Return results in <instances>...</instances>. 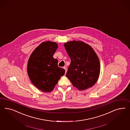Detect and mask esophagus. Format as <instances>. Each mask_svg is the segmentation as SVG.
<instances>
[{"instance_id": "esophagus-1", "label": "esophagus", "mask_w": 130, "mask_h": 130, "mask_svg": "<svg viewBox=\"0 0 130 130\" xmlns=\"http://www.w3.org/2000/svg\"><path fill=\"white\" fill-rule=\"evenodd\" d=\"M64 69L65 70V73H66V72H67V67H64Z\"/></svg>"}]
</instances>
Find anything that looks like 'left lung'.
<instances>
[{
  "label": "left lung",
  "instance_id": "8db88e82",
  "mask_svg": "<svg viewBox=\"0 0 130 130\" xmlns=\"http://www.w3.org/2000/svg\"><path fill=\"white\" fill-rule=\"evenodd\" d=\"M64 47L71 60L66 77L80 91L91 87L97 82L100 72L95 52L90 45L79 41L67 42Z\"/></svg>",
  "mask_w": 130,
  "mask_h": 130
}]
</instances>
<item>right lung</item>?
Returning a JSON list of instances; mask_svg holds the SVG:
<instances>
[{
  "mask_svg": "<svg viewBox=\"0 0 130 130\" xmlns=\"http://www.w3.org/2000/svg\"><path fill=\"white\" fill-rule=\"evenodd\" d=\"M58 45L54 42H42L33 51L28 60L27 71L32 83L44 92L53 90L65 70L58 67L53 57Z\"/></svg>",
  "mask_w": 130,
  "mask_h": 130,
  "instance_id": "right-lung-1",
  "label": "right lung"
}]
</instances>
